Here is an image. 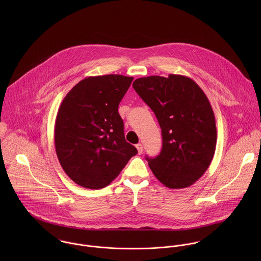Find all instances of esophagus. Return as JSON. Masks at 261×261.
<instances>
[{
    "label": "esophagus",
    "mask_w": 261,
    "mask_h": 261,
    "mask_svg": "<svg viewBox=\"0 0 261 261\" xmlns=\"http://www.w3.org/2000/svg\"><path fill=\"white\" fill-rule=\"evenodd\" d=\"M136 147H137V149H138L139 154H141V153L143 152V145H142V144H138Z\"/></svg>",
    "instance_id": "34e87169"
}]
</instances>
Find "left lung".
Here are the masks:
<instances>
[{
    "label": "left lung",
    "instance_id": "1",
    "mask_svg": "<svg viewBox=\"0 0 261 261\" xmlns=\"http://www.w3.org/2000/svg\"><path fill=\"white\" fill-rule=\"evenodd\" d=\"M133 87L162 128L161 153L146 156L151 172L170 189L193 185L209 168L216 149L215 116L206 94L193 79L179 74L138 78Z\"/></svg>",
    "mask_w": 261,
    "mask_h": 261
}]
</instances>
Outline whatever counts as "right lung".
<instances>
[{"instance_id":"obj_1","label":"right lung","mask_w":261,"mask_h":261,"mask_svg":"<svg viewBox=\"0 0 261 261\" xmlns=\"http://www.w3.org/2000/svg\"><path fill=\"white\" fill-rule=\"evenodd\" d=\"M134 77L89 76L66 94L57 112L55 150L67 176L98 190L119 175L137 149L124 139L118 105Z\"/></svg>"}]
</instances>
